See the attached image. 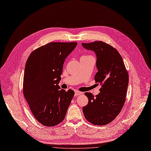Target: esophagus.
Here are the masks:
<instances>
[{"instance_id":"obj_1","label":"esophagus","mask_w":151,"mask_h":151,"mask_svg":"<svg viewBox=\"0 0 151 151\" xmlns=\"http://www.w3.org/2000/svg\"><path fill=\"white\" fill-rule=\"evenodd\" d=\"M80 94H82V92H81L78 91H75V96H79Z\"/></svg>"}]
</instances>
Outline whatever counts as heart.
Instances as JSON below:
<instances>
[{"instance_id": "obj_1", "label": "heart", "mask_w": 151, "mask_h": 151, "mask_svg": "<svg viewBox=\"0 0 151 151\" xmlns=\"http://www.w3.org/2000/svg\"><path fill=\"white\" fill-rule=\"evenodd\" d=\"M88 56H91V55H84L82 57H88Z\"/></svg>"}]
</instances>
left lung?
<instances>
[{
    "label": "left lung",
    "instance_id": "8db88e82",
    "mask_svg": "<svg viewBox=\"0 0 151 151\" xmlns=\"http://www.w3.org/2000/svg\"><path fill=\"white\" fill-rule=\"evenodd\" d=\"M87 50L97 55L98 72L94 79L101 85L100 92L94 96L85 92L88 103L83 108L85 119L95 125H105L119 114L126 101L129 76L118 51L102 41L82 43Z\"/></svg>",
    "mask_w": 151,
    "mask_h": 151
}]
</instances>
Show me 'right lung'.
<instances>
[{
  "mask_svg": "<svg viewBox=\"0 0 151 151\" xmlns=\"http://www.w3.org/2000/svg\"><path fill=\"white\" fill-rule=\"evenodd\" d=\"M77 42H51L33 51L26 62L23 94L35 119L52 127L65 119L74 91L60 89L59 82L67 56Z\"/></svg>",
  "mask_w": 151,
  "mask_h": 151,
  "instance_id": "1",
  "label": "right lung"
}]
</instances>
